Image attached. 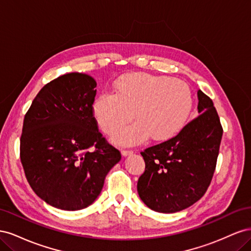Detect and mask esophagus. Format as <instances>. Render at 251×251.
I'll return each mask as SVG.
<instances>
[{
    "label": "esophagus",
    "mask_w": 251,
    "mask_h": 251,
    "mask_svg": "<svg viewBox=\"0 0 251 251\" xmlns=\"http://www.w3.org/2000/svg\"><path fill=\"white\" fill-rule=\"evenodd\" d=\"M133 154V151H128V150H125V151H121V155H123V157H127Z\"/></svg>",
    "instance_id": "esophagus-1"
}]
</instances>
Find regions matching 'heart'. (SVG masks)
<instances>
[{
	"label": "heart",
	"mask_w": 251,
	"mask_h": 251,
	"mask_svg": "<svg viewBox=\"0 0 251 251\" xmlns=\"http://www.w3.org/2000/svg\"><path fill=\"white\" fill-rule=\"evenodd\" d=\"M193 108V93L186 82L163 75L136 72L121 75L113 85V94L98 95L92 113L100 130L111 134L133 118L136 123L117 131L112 141L135 146L149 136L166 141L176 136Z\"/></svg>",
	"instance_id": "1"
}]
</instances>
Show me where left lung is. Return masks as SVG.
<instances>
[{
	"label": "left lung",
	"instance_id": "8db88e82",
	"mask_svg": "<svg viewBox=\"0 0 251 251\" xmlns=\"http://www.w3.org/2000/svg\"><path fill=\"white\" fill-rule=\"evenodd\" d=\"M200 115L168 141L141 151L146 171L137 192L151 210L172 214L196 203L214 175L223 130L214 102L201 90Z\"/></svg>",
	"mask_w": 251,
	"mask_h": 251
}]
</instances>
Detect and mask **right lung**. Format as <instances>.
Listing matches in <instances>:
<instances>
[{"mask_svg": "<svg viewBox=\"0 0 251 251\" xmlns=\"http://www.w3.org/2000/svg\"><path fill=\"white\" fill-rule=\"evenodd\" d=\"M96 86L88 74H64L42 88L24 118L21 161L26 178L42 200L58 209L92 204L121 159L98 132L92 113Z\"/></svg>", "mask_w": 251, "mask_h": 251, "instance_id": "1", "label": "right lung"}]
</instances>
